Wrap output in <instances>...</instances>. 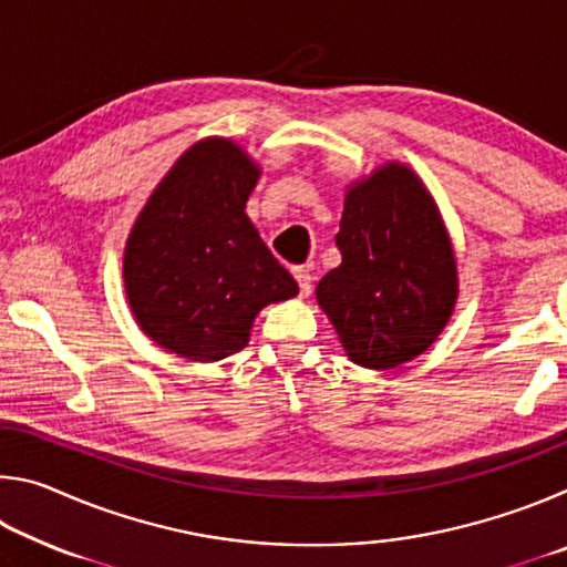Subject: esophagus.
<instances>
[{"instance_id":"34e87169","label":"esophagus","mask_w":567,"mask_h":567,"mask_svg":"<svg viewBox=\"0 0 567 567\" xmlns=\"http://www.w3.org/2000/svg\"><path fill=\"white\" fill-rule=\"evenodd\" d=\"M292 275H295L297 285H300V295H302V297L310 295V290H312V275L307 272L305 267H292Z\"/></svg>"}]
</instances>
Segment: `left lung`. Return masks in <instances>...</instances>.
<instances>
[{
  "label": "left lung",
  "mask_w": 567,
  "mask_h": 567,
  "mask_svg": "<svg viewBox=\"0 0 567 567\" xmlns=\"http://www.w3.org/2000/svg\"><path fill=\"white\" fill-rule=\"evenodd\" d=\"M342 252L318 302L352 362L392 370L425 352L453 315L457 267L440 209L422 179L388 162L344 195Z\"/></svg>",
  "instance_id": "obj_1"
}]
</instances>
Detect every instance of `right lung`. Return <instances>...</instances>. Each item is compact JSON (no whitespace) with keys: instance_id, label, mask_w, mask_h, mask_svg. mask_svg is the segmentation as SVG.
Instances as JSON below:
<instances>
[{"instance_id":"obj_1","label":"right lung","mask_w":567,"mask_h":567,"mask_svg":"<svg viewBox=\"0 0 567 567\" xmlns=\"http://www.w3.org/2000/svg\"><path fill=\"white\" fill-rule=\"evenodd\" d=\"M260 167L233 140L192 145L152 192L124 247L134 320L159 348L195 362L249 342L257 312L297 282L275 260L245 205Z\"/></svg>"}]
</instances>
